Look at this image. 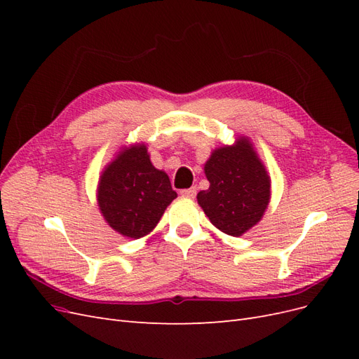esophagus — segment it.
Returning <instances> with one entry per match:
<instances>
[{
	"label": "esophagus",
	"mask_w": 359,
	"mask_h": 359,
	"mask_svg": "<svg viewBox=\"0 0 359 359\" xmlns=\"http://www.w3.org/2000/svg\"><path fill=\"white\" fill-rule=\"evenodd\" d=\"M196 187H191V189H186V190H181L180 194L182 198H187V199H194L196 198Z\"/></svg>",
	"instance_id": "1"
}]
</instances>
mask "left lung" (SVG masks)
<instances>
[{
	"instance_id": "8db88e82",
	"label": "left lung",
	"mask_w": 359,
	"mask_h": 359,
	"mask_svg": "<svg viewBox=\"0 0 359 359\" xmlns=\"http://www.w3.org/2000/svg\"><path fill=\"white\" fill-rule=\"evenodd\" d=\"M203 172L210 189L198 193V203L217 229L241 236L262 220L271 199V178L247 136L212 149Z\"/></svg>"
}]
</instances>
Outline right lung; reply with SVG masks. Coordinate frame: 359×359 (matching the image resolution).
<instances>
[{
    "label": "right lung",
    "instance_id": "obj_1",
    "mask_svg": "<svg viewBox=\"0 0 359 359\" xmlns=\"http://www.w3.org/2000/svg\"><path fill=\"white\" fill-rule=\"evenodd\" d=\"M175 198L168 173L154 168L144 142L119 148L97 184V203L104 222L132 240L153 232Z\"/></svg>",
    "mask_w": 359,
    "mask_h": 359
}]
</instances>
